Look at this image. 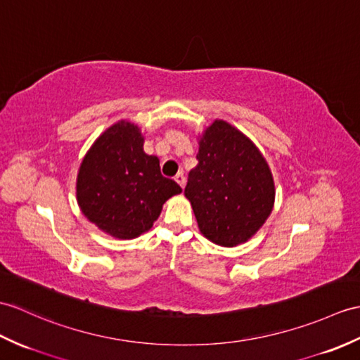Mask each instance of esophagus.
<instances>
[{"label":"esophagus","instance_id":"1","mask_svg":"<svg viewBox=\"0 0 360 360\" xmlns=\"http://www.w3.org/2000/svg\"><path fill=\"white\" fill-rule=\"evenodd\" d=\"M174 181H176L182 188L186 187V176H184V173H178L176 176H174Z\"/></svg>","mask_w":360,"mask_h":360}]
</instances>
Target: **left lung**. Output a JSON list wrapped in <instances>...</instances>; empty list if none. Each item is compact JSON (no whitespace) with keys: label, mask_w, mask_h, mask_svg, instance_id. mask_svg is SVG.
<instances>
[{"label":"left lung","mask_w":360,"mask_h":360,"mask_svg":"<svg viewBox=\"0 0 360 360\" xmlns=\"http://www.w3.org/2000/svg\"><path fill=\"white\" fill-rule=\"evenodd\" d=\"M196 160L184 193L200 233L222 247L248 240L274 204V182L264 156L244 133L214 121L200 138Z\"/></svg>","instance_id":"8db88e82"}]
</instances>
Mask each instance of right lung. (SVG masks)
<instances>
[{
  "mask_svg": "<svg viewBox=\"0 0 360 360\" xmlns=\"http://www.w3.org/2000/svg\"><path fill=\"white\" fill-rule=\"evenodd\" d=\"M142 146L136 125L121 121L95 141L79 167L81 212L113 238L133 239L152 229L165 200L182 191Z\"/></svg>",
  "mask_w": 360,
  "mask_h": 360,
  "instance_id": "add662e5",
  "label": "right lung"
}]
</instances>
